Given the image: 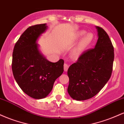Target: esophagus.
Here are the masks:
<instances>
[{
  "instance_id": "obj_1",
  "label": "esophagus",
  "mask_w": 124,
  "mask_h": 124,
  "mask_svg": "<svg viewBox=\"0 0 124 124\" xmlns=\"http://www.w3.org/2000/svg\"><path fill=\"white\" fill-rule=\"evenodd\" d=\"M63 68H64V70L66 71H66L68 70V68H69V65H68V64L65 63V64H64V65H63Z\"/></svg>"
}]
</instances>
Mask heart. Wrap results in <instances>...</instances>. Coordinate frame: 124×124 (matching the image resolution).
I'll return each instance as SVG.
<instances>
[{"label":"heart","mask_w":124,"mask_h":124,"mask_svg":"<svg viewBox=\"0 0 124 124\" xmlns=\"http://www.w3.org/2000/svg\"><path fill=\"white\" fill-rule=\"evenodd\" d=\"M86 34V32L85 31L80 30L75 32L72 37V41L73 42H76L85 36L72 51V55L75 57H78L80 56L86 48L90 45L93 40V35L92 33H88L87 34Z\"/></svg>","instance_id":"1"}]
</instances>
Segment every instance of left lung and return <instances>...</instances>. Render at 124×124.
Here are the masks:
<instances>
[{
	"mask_svg": "<svg viewBox=\"0 0 124 124\" xmlns=\"http://www.w3.org/2000/svg\"><path fill=\"white\" fill-rule=\"evenodd\" d=\"M96 27L98 39L95 47L83 52L68 70V92L76 100H86L96 96L111 76L114 47L106 31Z\"/></svg>",
	"mask_w": 124,
	"mask_h": 124,
	"instance_id": "8db88e82",
	"label": "left lung"
}]
</instances>
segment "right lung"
I'll use <instances>...</instances> for the list:
<instances>
[{"label": "right lung", "instance_id": "right-lung-1", "mask_svg": "<svg viewBox=\"0 0 124 124\" xmlns=\"http://www.w3.org/2000/svg\"><path fill=\"white\" fill-rule=\"evenodd\" d=\"M46 29V24L29 27L17 41L13 52L14 78L21 89L35 99L46 97L63 72V59L49 62L38 49L37 41Z\"/></svg>", "mask_w": 124, "mask_h": 124}]
</instances>
